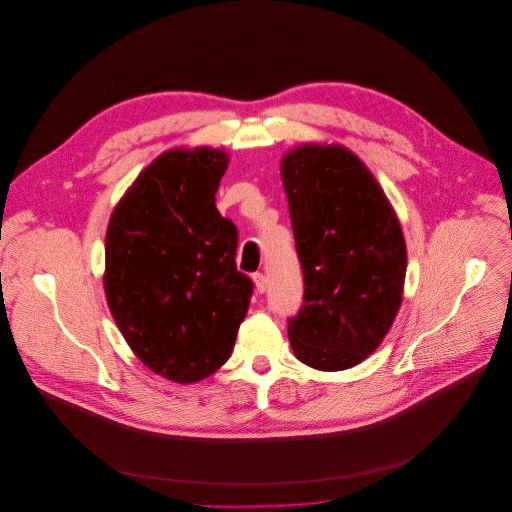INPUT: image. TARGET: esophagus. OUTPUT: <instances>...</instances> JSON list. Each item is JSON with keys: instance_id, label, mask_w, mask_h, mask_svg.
I'll return each mask as SVG.
<instances>
[{"instance_id": "obj_1", "label": "esophagus", "mask_w": 512, "mask_h": 512, "mask_svg": "<svg viewBox=\"0 0 512 512\" xmlns=\"http://www.w3.org/2000/svg\"><path fill=\"white\" fill-rule=\"evenodd\" d=\"M254 286H256V292L264 293L266 292V288H268V280H266V276L264 274H254Z\"/></svg>"}]
</instances>
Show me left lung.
Masks as SVG:
<instances>
[{
    "mask_svg": "<svg viewBox=\"0 0 512 512\" xmlns=\"http://www.w3.org/2000/svg\"><path fill=\"white\" fill-rule=\"evenodd\" d=\"M303 303L288 321L295 357L317 370L363 363L382 343L406 278V242L384 191L343 146H307L282 161Z\"/></svg>",
    "mask_w": 512,
    "mask_h": 512,
    "instance_id": "8db88e82",
    "label": "left lung"
}]
</instances>
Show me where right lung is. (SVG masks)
Returning a JSON list of instances; mask_svg holds the SVG:
<instances>
[{
    "label": "right lung",
    "mask_w": 512,
    "mask_h": 512,
    "mask_svg": "<svg viewBox=\"0 0 512 512\" xmlns=\"http://www.w3.org/2000/svg\"><path fill=\"white\" fill-rule=\"evenodd\" d=\"M226 165L220 149L165 151L108 222L112 317L147 368L181 384L228 361L254 288L236 270L238 230L215 205Z\"/></svg>",
    "instance_id": "add662e5"
}]
</instances>
